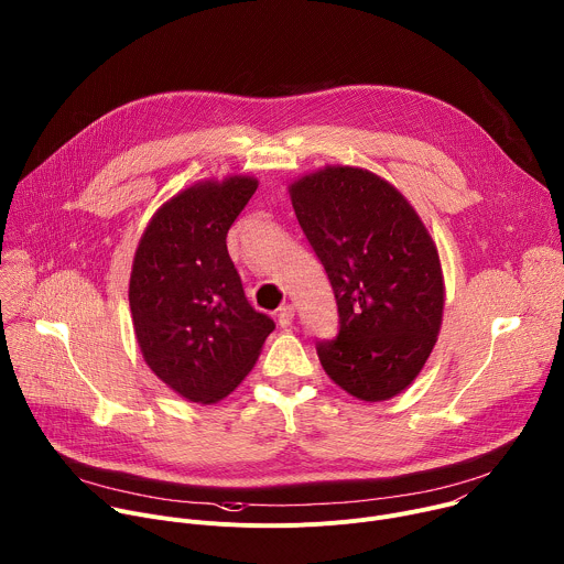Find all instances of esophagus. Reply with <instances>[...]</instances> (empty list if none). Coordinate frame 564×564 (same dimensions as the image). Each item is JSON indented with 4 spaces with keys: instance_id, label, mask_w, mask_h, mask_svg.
<instances>
[{
    "instance_id": "34e87169",
    "label": "esophagus",
    "mask_w": 564,
    "mask_h": 564,
    "mask_svg": "<svg viewBox=\"0 0 564 564\" xmlns=\"http://www.w3.org/2000/svg\"><path fill=\"white\" fill-rule=\"evenodd\" d=\"M276 321H279L281 328H290L292 321H294V305H290V303L281 305L279 312H276Z\"/></svg>"
}]
</instances>
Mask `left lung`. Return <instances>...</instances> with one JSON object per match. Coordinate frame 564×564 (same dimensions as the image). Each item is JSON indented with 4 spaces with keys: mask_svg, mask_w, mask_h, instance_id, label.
Returning a JSON list of instances; mask_svg holds the SVG:
<instances>
[{
    "mask_svg": "<svg viewBox=\"0 0 564 564\" xmlns=\"http://www.w3.org/2000/svg\"><path fill=\"white\" fill-rule=\"evenodd\" d=\"M290 196L339 312L337 337L316 341L321 366L352 397H394L420 375L442 326L433 238L409 200L366 170L326 167Z\"/></svg>",
    "mask_w": 564,
    "mask_h": 564,
    "instance_id": "8db88e82",
    "label": "left lung"
}]
</instances>
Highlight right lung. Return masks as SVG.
<instances>
[{"label":"right lung","mask_w":564,"mask_h":564,"mask_svg":"<svg viewBox=\"0 0 564 564\" xmlns=\"http://www.w3.org/2000/svg\"><path fill=\"white\" fill-rule=\"evenodd\" d=\"M259 183H200L158 209L135 250L129 305L147 366L189 401L229 394L274 321L257 312L227 254V231Z\"/></svg>","instance_id":"1"}]
</instances>
